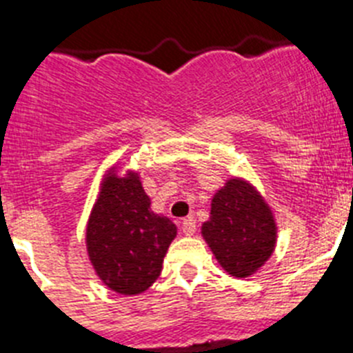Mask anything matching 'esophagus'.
Listing matches in <instances>:
<instances>
[{"label": "esophagus", "mask_w": 353, "mask_h": 353, "mask_svg": "<svg viewBox=\"0 0 353 353\" xmlns=\"http://www.w3.org/2000/svg\"><path fill=\"white\" fill-rule=\"evenodd\" d=\"M182 232L183 235H194L196 232V221L192 219V217H189V219H183L182 221Z\"/></svg>", "instance_id": "1"}]
</instances>
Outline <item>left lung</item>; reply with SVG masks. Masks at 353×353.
Here are the masks:
<instances>
[{
	"label": "left lung",
	"instance_id": "left-lung-1",
	"mask_svg": "<svg viewBox=\"0 0 353 353\" xmlns=\"http://www.w3.org/2000/svg\"><path fill=\"white\" fill-rule=\"evenodd\" d=\"M201 233L221 267L235 277L256 272L276 245L272 212L249 183L236 179L214 196Z\"/></svg>",
	"mask_w": 353,
	"mask_h": 353
}]
</instances>
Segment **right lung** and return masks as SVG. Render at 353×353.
Wrapping results in <instances>:
<instances>
[{
  "instance_id": "obj_1",
  "label": "right lung",
  "mask_w": 353,
  "mask_h": 353,
  "mask_svg": "<svg viewBox=\"0 0 353 353\" xmlns=\"http://www.w3.org/2000/svg\"><path fill=\"white\" fill-rule=\"evenodd\" d=\"M176 226L154 214L138 174H109L86 228L88 254L108 288L136 295L154 285Z\"/></svg>"
}]
</instances>
